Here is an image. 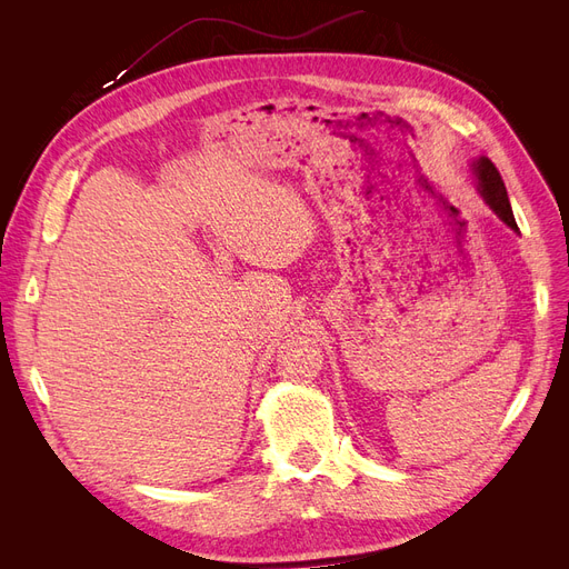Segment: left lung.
<instances>
[{
  "instance_id": "8db88e82",
  "label": "left lung",
  "mask_w": 569,
  "mask_h": 569,
  "mask_svg": "<svg viewBox=\"0 0 569 569\" xmlns=\"http://www.w3.org/2000/svg\"><path fill=\"white\" fill-rule=\"evenodd\" d=\"M475 170V178H477V189L481 199L489 203V209L501 218L510 230L518 232V222H515L512 209H510V201H508V192H506V184L501 180V173H498L496 166L481 157L479 161L472 163Z\"/></svg>"
}]
</instances>
